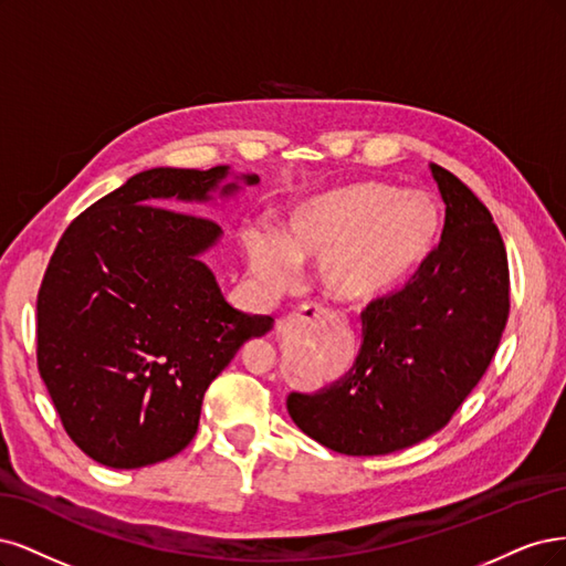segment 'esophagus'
<instances>
[{
    "instance_id": "obj_1",
    "label": "esophagus",
    "mask_w": 566,
    "mask_h": 566,
    "mask_svg": "<svg viewBox=\"0 0 566 566\" xmlns=\"http://www.w3.org/2000/svg\"><path fill=\"white\" fill-rule=\"evenodd\" d=\"M291 322H313V324H336V315L332 313L329 307H322V305H313V303H305L301 305L294 315H291Z\"/></svg>"
}]
</instances>
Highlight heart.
Masks as SVG:
<instances>
[{
    "label": "heart",
    "instance_id": "b5f03b06",
    "mask_svg": "<svg viewBox=\"0 0 566 566\" xmlns=\"http://www.w3.org/2000/svg\"><path fill=\"white\" fill-rule=\"evenodd\" d=\"M442 216L426 192L355 184L305 199L277 237L253 230L244 249L251 270L275 286L296 263L322 261V284L343 305H369L402 289L432 253Z\"/></svg>",
    "mask_w": 566,
    "mask_h": 566
}]
</instances>
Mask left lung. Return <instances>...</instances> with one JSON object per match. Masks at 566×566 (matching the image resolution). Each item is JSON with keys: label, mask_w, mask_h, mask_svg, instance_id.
Segmentation results:
<instances>
[{"label": "left lung", "mask_w": 566, "mask_h": 566, "mask_svg": "<svg viewBox=\"0 0 566 566\" xmlns=\"http://www.w3.org/2000/svg\"><path fill=\"white\" fill-rule=\"evenodd\" d=\"M430 169L447 205L442 242L405 289L364 310L353 369L286 399L307 437L345 455L392 453L442 430L505 329L510 272L494 218L451 171Z\"/></svg>", "instance_id": "8db88e82"}]
</instances>
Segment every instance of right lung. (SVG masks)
Wrapping results in <instances>:
<instances>
[{
	"label": "right lung",
	"instance_id": "right-lung-1",
	"mask_svg": "<svg viewBox=\"0 0 566 566\" xmlns=\"http://www.w3.org/2000/svg\"><path fill=\"white\" fill-rule=\"evenodd\" d=\"M226 176L228 167L136 174L82 211L49 261L38 367L70 440L107 468L184 451L211 380L275 322L234 310L197 259L221 237L218 223L161 207L207 202Z\"/></svg>",
	"mask_w": 566,
	"mask_h": 566
}]
</instances>
